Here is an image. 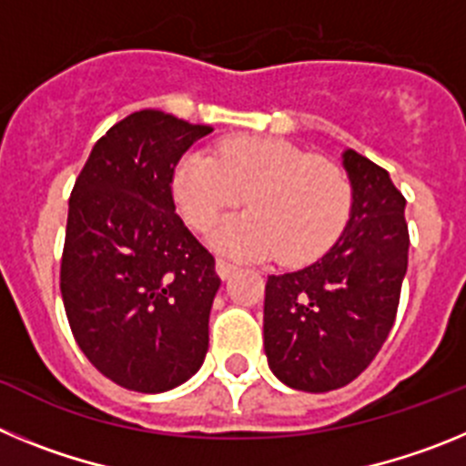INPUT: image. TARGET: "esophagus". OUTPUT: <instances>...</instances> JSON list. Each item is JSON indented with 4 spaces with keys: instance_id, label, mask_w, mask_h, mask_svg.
<instances>
[{
    "instance_id": "esophagus-1",
    "label": "esophagus",
    "mask_w": 466,
    "mask_h": 466,
    "mask_svg": "<svg viewBox=\"0 0 466 466\" xmlns=\"http://www.w3.org/2000/svg\"><path fill=\"white\" fill-rule=\"evenodd\" d=\"M236 273V266L228 261H224V258H217V275H219L221 279L230 278V275Z\"/></svg>"
}]
</instances>
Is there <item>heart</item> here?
Segmentation results:
<instances>
[{"mask_svg":"<svg viewBox=\"0 0 466 466\" xmlns=\"http://www.w3.org/2000/svg\"><path fill=\"white\" fill-rule=\"evenodd\" d=\"M172 193L184 219L208 230L247 196L249 212L212 230L217 249L233 257L299 266L339 240L352 209V182L336 160L278 137H230L217 156L196 149L179 160Z\"/></svg>","mask_w":466,"mask_h":466,"instance_id":"heart-1","label":"heart"}]
</instances>
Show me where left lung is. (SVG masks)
<instances>
[{
  "mask_svg": "<svg viewBox=\"0 0 466 466\" xmlns=\"http://www.w3.org/2000/svg\"><path fill=\"white\" fill-rule=\"evenodd\" d=\"M352 209L336 245L294 273L270 275L263 348L270 371L303 392H329L371 364L392 329L409 268L406 198L387 170L348 149Z\"/></svg>",
  "mask_w": 466,
  "mask_h": 466,
  "instance_id": "1",
  "label": "left lung"
}]
</instances>
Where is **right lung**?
<instances>
[{"label": "right lung", "instance_id": "right-lung-1", "mask_svg": "<svg viewBox=\"0 0 466 466\" xmlns=\"http://www.w3.org/2000/svg\"><path fill=\"white\" fill-rule=\"evenodd\" d=\"M209 133L166 111H135L95 142L69 196L65 312L90 364L126 390L167 392L208 355L221 279L175 212L172 177Z\"/></svg>", "mask_w": 466, "mask_h": 466}]
</instances>
